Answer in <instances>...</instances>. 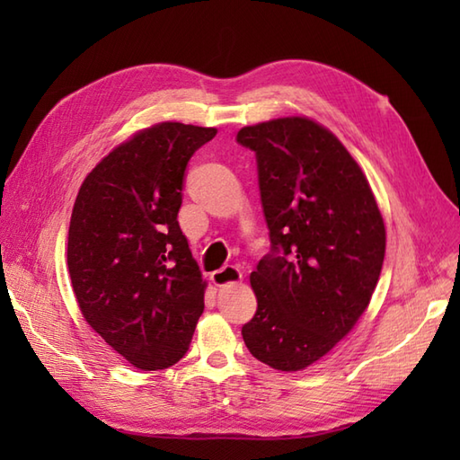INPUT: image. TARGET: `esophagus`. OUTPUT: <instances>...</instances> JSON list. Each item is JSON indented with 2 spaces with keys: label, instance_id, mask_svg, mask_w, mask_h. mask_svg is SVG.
<instances>
[{
  "label": "esophagus",
  "instance_id": "esophagus-1",
  "mask_svg": "<svg viewBox=\"0 0 460 460\" xmlns=\"http://www.w3.org/2000/svg\"><path fill=\"white\" fill-rule=\"evenodd\" d=\"M241 277L243 275L237 267L225 265L223 269L211 272V282L215 287H225V285H231V282H239Z\"/></svg>",
  "mask_w": 460,
  "mask_h": 460
}]
</instances>
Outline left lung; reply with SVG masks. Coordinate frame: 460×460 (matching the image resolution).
<instances>
[{
  "instance_id": "obj_1",
  "label": "left lung",
  "mask_w": 460,
  "mask_h": 460,
  "mask_svg": "<svg viewBox=\"0 0 460 460\" xmlns=\"http://www.w3.org/2000/svg\"><path fill=\"white\" fill-rule=\"evenodd\" d=\"M255 152L270 252L251 272L257 312L243 326L262 364L298 371L364 314L385 257V227L366 175L334 134L290 116L245 126Z\"/></svg>"
}]
</instances>
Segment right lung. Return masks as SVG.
Segmentation results:
<instances>
[{
	"mask_svg": "<svg viewBox=\"0 0 460 460\" xmlns=\"http://www.w3.org/2000/svg\"><path fill=\"white\" fill-rule=\"evenodd\" d=\"M215 128L162 122L86 175L68 225L66 265L84 320L144 371L190 348L205 282L180 229L185 168Z\"/></svg>",
	"mask_w": 460,
	"mask_h": 460,
	"instance_id": "right-lung-1",
	"label": "right lung"
}]
</instances>
